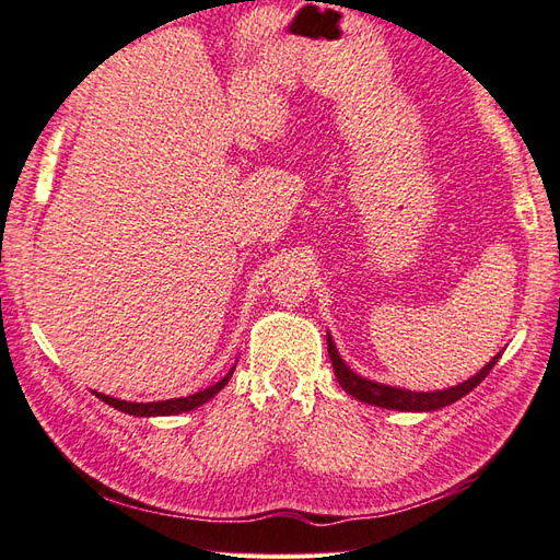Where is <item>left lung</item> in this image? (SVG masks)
I'll return each instance as SVG.
<instances>
[{
    "mask_svg": "<svg viewBox=\"0 0 560 560\" xmlns=\"http://www.w3.org/2000/svg\"><path fill=\"white\" fill-rule=\"evenodd\" d=\"M327 351H329V361H331V368H335L339 385L347 389L351 397H355L359 401H365V404H373V407L395 409V411H438V409H443V407H447V404L462 399L464 395H469V392L493 371L498 359H501V353L493 355V359L486 363L477 375L464 380V383L450 387V389L411 392V389H401V387H389L383 383H373V380L355 375L351 368L341 361V355L329 335H327Z\"/></svg>",
    "mask_w": 560,
    "mask_h": 560,
    "instance_id": "obj_1",
    "label": "left lung"
}]
</instances>
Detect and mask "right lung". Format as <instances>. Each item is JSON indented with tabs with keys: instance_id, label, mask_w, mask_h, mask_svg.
<instances>
[{
	"instance_id": "add662e5",
	"label": "right lung",
	"mask_w": 560,
	"mask_h": 560,
	"mask_svg": "<svg viewBox=\"0 0 560 560\" xmlns=\"http://www.w3.org/2000/svg\"><path fill=\"white\" fill-rule=\"evenodd\" d=\"M235 371V365L231 368L229 373H225V377H221L217 385H211L207 389L201 392H195V395L189 397H177V399H165V401H125V399H115V397H108V395H101V392H93L101 401L110 404V407H115L117 411H125L129 416H173V413H183V411H192L197 407H201V404H207L213 395H219V392L229 385V380Z\"/></svg>"
}]
</instances>
